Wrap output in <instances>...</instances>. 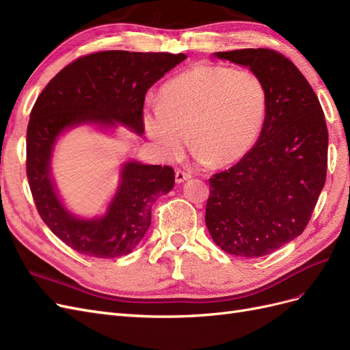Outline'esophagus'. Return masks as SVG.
Returning <instances> with one entry per match:
<instances>
[{
	"label": "esophagus",
	"mask_w": 350,
	"mask_h": 350,
	"mask_svg": "<svg viewBox=\"0 0 350 350\" xmlns=\"http://www.w3.org/2000/svg\"><path fill=\"white\" fill-rule=\"evenodd\" d=\"M189 178H191V174H189V172H184V171H176L175 172V179H176L178 184L187 181V179H189Z\"/></svg>",
	"instance_id": "esophagus-1"
}]
</instances>
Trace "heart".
<instances>
[{
    "mask_svg": "<svg viewBox=\"0 0 350 350\" xmlns=\"http://www.w3.org/2000/svg\"><path fill=\"white\" fill-rule=\"evenodd\" d=\"M266 89L250 70L198 64L169 80L143 108V126L165 161L188 142L201 163L225 166L247 154L266 116ZM190 139H187V134Z\"/></svg>",
    "mask_w": 350,
    "mask_h": 350,
    "instance_id": "b5f03b06",
    "label": "heart"
}]
</instances>
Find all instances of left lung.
Wrapping results in <instances>:
<instances>
[{
    "label": "left lung",
    "instance_id": "1",
    "mask_svg": "<svg viewBox=\"0 0 350 350\" xmlns=\"http://www.w3.org/2000/svg\"><path fill=\"white\" fill-rule=\"evenodd\" d=\"M261 79L267 107L257 143L208 179L206 225L238 257H262L299 237L325 184L328 133L310 83L292 61L266 48L215 52Z\"/></svg>",
    "mask_w": 350,
    "mask_h": 350
}]
</instances>
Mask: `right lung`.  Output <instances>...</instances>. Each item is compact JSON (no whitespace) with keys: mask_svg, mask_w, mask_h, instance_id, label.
Returning a JSON list of instances; mask_svg holds the SVG:
<instances>
[{"mask_svg":"<svg viewBox=\"0 0 350 350\" xmlns=\"http://www.w3.org/2000/svg\"><path fill=\"white\" fill-rule=\"evenodd\" d=\"M185 58L169 52H96L62 68L39 94L27 125L30 191L45 225L74 251L98 258L130 254L152 224L153 203L174 188L175 172L129 159L105 213L80 217L62 203L52 178L59 137L83 125L102 133L122 125L143 135L147 90Z\"/></svg>","mask_w":350,"mask_h":350,"instance_id":"1","label":"right lung"}]
</instances>
